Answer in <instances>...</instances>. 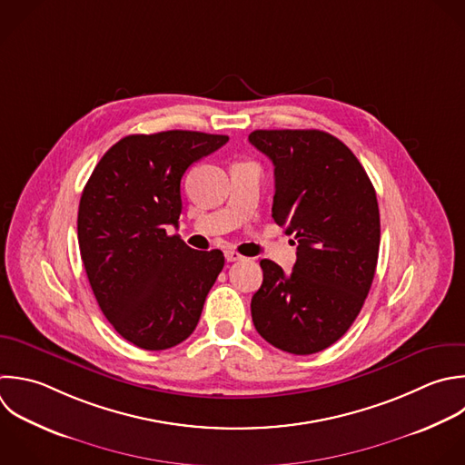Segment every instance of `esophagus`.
Here are the masks:
<instances>
[{
	"instance_id": "obj_1",
	"label": "esophagus",
	"mask_w": 465,
	"mask_h": 465,
	"mask_svg": "<svg viewBox=\"0 0 465 465\" xmlns=\"http://www.w3.org/2000/svg\"><path fill=\"white\" fill-rule=\"evenodd\" d=\"M242 258H243V256L238 254L236 251H227V252H225V260H227V262H240Z\"/></svg>"
}]
</instances>
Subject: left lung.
<instances>
[{
    "label": "left lung",
    "instance_id": "8db88e82",
    "mask_svg": "<svg viewBox=\"0 0 465 465\" xmlns=\"http://www.w3.org/2000/svg\"><path fill=\"white\" fill-rule=\"evenodd\" d=\"M249 142L274 165L272 220L298 243L291 274L260 262L252 322L271 345L312 354L347 332L371 289L380 247L376 193L358 158L329 133L254 131Z\"/></svg>",
    "mask_w": 465,
    "mask_h": 465
}]
</instances>
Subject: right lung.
Instances as JSON below:
<instances>
[{
  "instance_id": "add662e5",
  "label": "right lung",
  "mask_w": 465,
  "mask_h": 465,
  "mask_svg": "<svg viewBox=\"0 0 465 465\" xmlns=\"http://www.w3.org/2000/svg\"><path fill=\"white\" fill-rule=\"evenodd\" d=\"M229 142L223 134H131L94 167L78 209V243L96 302L131 343L163 351L198 325L223 269L218 249L194 251L178 225L185 171Z\"/></svg>"
}]
</instances>
